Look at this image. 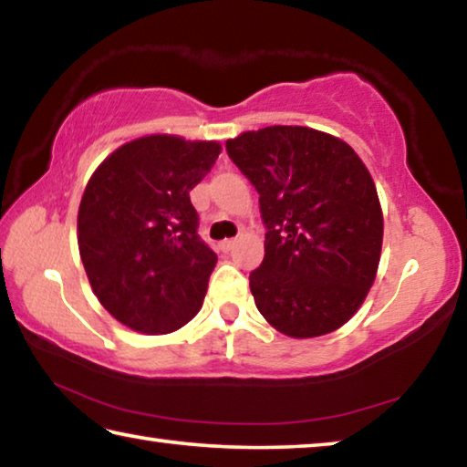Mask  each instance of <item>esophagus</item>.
Masks as SVG:
<instances>
[{
	"label": "esophagus",
	"mask_w": 467,
	"mask_h": 467,
	"mask_svg": "<svg viewBox=\"0 0 467 467\" xmlns=\"http://www.w3.org/2000/svg\"><path fill=\"white\" fill-rule=\"evenodd\" d=\"M236 247V241L234 239H226V241H223L220 243V249H223L224 253H228V251H233Z\"/></svg>",
	"instance_id": "esophagus-1"
}]
</instances>
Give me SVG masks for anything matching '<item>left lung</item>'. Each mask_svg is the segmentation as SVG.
<instances>
[{
  "mask_svg": "<svg viewBox=\"0 0 467 467\" xmlns=\"http://www.w3.org/2000/svg\"><path fill=\"white\" fill-rule=\"evenodd\" d=\"M255 185L267 226L262 265L249 275L259 313L296 339L350 321L377 278L383 212L360 156L331 133L272 125L226 140Z\"/></svg>",
  "mask_w": 467,
  "mask_h": 467,
  "instance_id": "8db88e82",
  "label": "left lung"
}]
</instances>
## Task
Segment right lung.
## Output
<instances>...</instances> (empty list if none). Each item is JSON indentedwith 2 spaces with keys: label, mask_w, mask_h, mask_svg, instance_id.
<instances>
[{
  "label": "right lung",
  "mask_w": 467,
  "mask_h": 467,
  "mask_svg": "<svg viewBox=\"0 0 467 467\" xmlns=\"http://www.w3.org/2000/svg\"><path fill=\"white\" fill-rule=\"evenodd\" d=\"M220 152L216 140L152 133L110 152L86 183L78 249L99 303L125 327L171 334L202 309L218 257L197 234L189 192Z\"/></svg>",
  "instance_id": "1"
}]
</instances>
